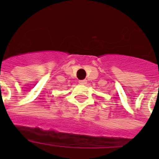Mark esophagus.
Segmentation results:
<instances>
[{"label":"esophagus","instance_id":"esophagus-1","mask_svg":"<svg viewBox=\"0 0 159 159\" xmlns=\"http://www.w3.org/2000/svg\"><path fill=\"white\" fill-rule=\"evenodd\" d=\"M79 83L80 84H86V83H87V80L86 79L79 80Z\"/></svg>","mask_w":159,"mask_h":159}]
</instances>
